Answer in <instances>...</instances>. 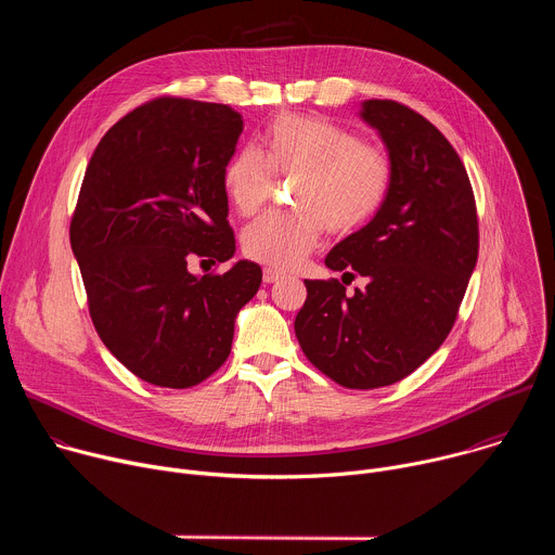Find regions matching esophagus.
Wrapping results in <instances>:
<instances>
[{"instance_id":"obj_1","label":"esophagus","mask_w":555,"mask_h":555,"mask_svg":"<svg viewBox=\"0 0 555 555\" xmlns=\"http://www.w3.org/2000/svg\"><path fill=\"white\" fill-rule=\"evenodd\" d=\"M283 276H285V274H283L281 270H274V268H266V270H263V281H266V283H276V281L283 279Z\"/></svg>"}]
</instances>
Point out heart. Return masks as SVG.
Returning a JSON list of instances; mask_svg holds the SVG:
<instances>
[{
	"label": "heart",
	"mask_w": 555,
	"mask_h": 555,
	"mask_svg": "<svg viewBox=\"0 0 555 555\" xmlns=\"http://www.w3.org/2000/svg\"><path fill=\"white\" fill-rule=\"evenodd\" d=\"M275 178H294L296 210L268 212L242 236L244 253L266 266L289 270L319 244L323 228L349 234L369 221L390 182L382 151L364 144L349 129L302 114L274 118L255 146L234 151L223 167V191L232 208L248 217L272 195Z\"/></svg>",
	"instance_id": "1"
}]
</instances>
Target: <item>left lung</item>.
<instances>
[{
	"label": "left lung",
	"mask_w": 555,
	"mask_h": 555,
	"mask_svg": "<svg viewBox=\"0 0 555 555\" xmlns=\"http://www.w3.org/2000/svg\"><path fill=\"white\" fill-rule=\"evenodd\" d=\"M360 118L388 153L390 182L373 219L325 266L369 283L347 294L336 279L305 281L294 332L315 369L364 390L400 382L441 347L477 266L479 223L461 157L433 122L377 99Z\"/></svg>",
	"instance_id": "8db88e82"
}]
</instances>
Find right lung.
Listing matches in <instances>:
<instances>
[{"label": "right lung", "mask_w": 555, "mask_h": 555, "mask_svg": "<svg viewBox=\"0 0 555 555\" xmlns=\"http://www.w3.org/2000/svg\"><path fill=\"white\" fill-rule=\"evenodd\" d=\"M244 131L219 103L157 99L120 118L88 165L69 225L94 327L140 379L189 388L228 358L261 268L191 274L189 257H234L223 167Z\"/></svg>", "instance_id": "add662e5"}]
</instances>
